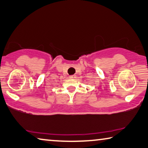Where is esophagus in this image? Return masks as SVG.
Here are the masks:
<instances>
[{"label": "esophagus", "instance_id": "esophagus-1", "mask_svg": "<svg viewBox=\"0 0 148 148\" xmlns=\"http://www.w3.org/2000/svg\"><path fill=\"white\" fill-rule=\"evenodd\" d=\"M69 77H70V78H75L76 75H70Z\"/></svg>", "mask_w": 148, "mask_h": 148}]
</instances>
